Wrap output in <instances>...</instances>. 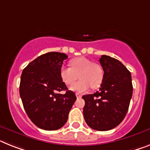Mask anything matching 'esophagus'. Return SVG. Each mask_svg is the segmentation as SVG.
I'll use <instances>...</instances> for the list:
<instances>
[{"label": "esophagus", "instance_id": "1", "mask_svg": "<svg viewBox=\"0 0 150 150\" xmlns=\"http://www.w3.org/2000/svg\"><path fill=\"white\" fill-rule=\"evenodd\" d=\"M76 96L77 98H81V97H82V96H81L80 93H76Z\"/></svg>", "mask_w": 150, "mask_h": 150}]
</instances>
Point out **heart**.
<instances>
[{"label": "heart", "mask_w": 150, "mask_h": 150, "mask_svg": "<svg viewBox=\"0 0 150 150\" xmlns=\"http://www.w3.org/2000/svg\"><path fill=\"white\" fill-rule=\"evenodd\" d=\"M70 67L62 66L60 76L66 85H70L76 80L78 74L80 80L70 86V90L77 93H85L90 89L100 87L104 78V70L101 65L93 63L88 58L78 57L70 61Z\"/></svg>", "instance_id": "b5f03b06"}]
</instances>
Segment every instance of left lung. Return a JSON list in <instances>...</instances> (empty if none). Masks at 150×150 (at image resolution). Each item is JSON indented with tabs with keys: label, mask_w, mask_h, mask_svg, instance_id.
<instances>
[{
	"label": "left lung",
	"mask_w": 150,
	"mask_h": 150,
	"mask_svg": "<svg viewBox=\"0 0 150 150\" xmlns=\"http://www.w3.org/2000/svg\"><path fill=\"white\" fill-rule=\"evenodd\" d=\"M100 63L104 78L100 90L83 96V117L95 130L106 131L117 127L127 115L133 95L130 72L118 60L102 55Z\"/></svg>",
	"instance_id": "1"
}]
</instances>
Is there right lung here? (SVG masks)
Here are the masks:
<instances>
[{
	"mask_svg": "<svg viewBox=\"0 0 150 150\" xmlns=\"http://www.w3.org/2000/svg\"><path fill=\"white\" fill-rule=\"evenodd\" d=\"M67 56L59 52L40 55L23 69L20 83V96L30 120L44 130H56L67 121L76 101L60 76V70ZM64 90V95L59 92Z\"/></svg>",
	"mask_w": 150,
	"mask_h": 150,
	"instance_id": "1",
	"label": "right lung"
}]
</instances>
